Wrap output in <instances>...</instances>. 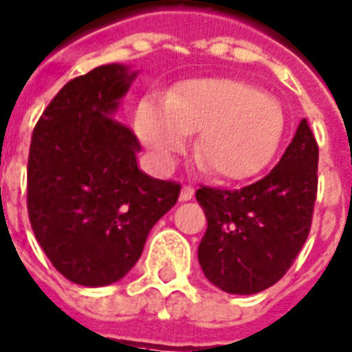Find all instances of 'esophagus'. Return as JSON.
I'll list each match as a JSON object with an SVG mask.
<instances>
[{"mask_svg":"<svg viewBox=\"0 0 352 352\" xmlns=\"http://www.w3.org/2000/svg\"><path fill=\"white\" fill-rule=\"evenodd\" d=\"M193 193H195V190H193L191 186H184L181 190V201H191V199H193Z\"/></svg>","mask_w":352,"mask_h":352,"instance_id":"1","label":"esophagus"}]
</instances>
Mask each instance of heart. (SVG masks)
I'll list each match as a JSON object with an SVG mask.
<instances>
[{"label": "heart", "mask_w": 352, "mask_h": 352, "mask_svg": "<svg viewBox=\"0 0 352 352\" xmlns=\"http://www.w3.org/2000/svg\"><path fill=\"white\" fill-rule=\"evenodd\" d=\"M137 131L157 166L168 168L197 133L195 155L211 173L241 181L267 166L278 148L284 117L258 88L233 79H191L166 102L144 99Z\"/></svg>", "instance_id": "b5f03b06"}]
</instances>
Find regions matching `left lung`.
<instances>
[{
	"label": "left lung",
	"instance_id": "8db88e82",
	"mask_svg": "<svg viewBox=\"0 0 352 352\" xmlns=\"http://www.w3.org/2000/svg\"><path fill=\"white\" fill-rule=\"evenodd\" d=\"M316 170L318 144L302 119L264 179L241 190H197L208 219L199 264L211 284L231 295H255L287 273L309 235Z\"/></svg>",
	"mask_w": 352,
	"mask_h": 352
}]
</instances>
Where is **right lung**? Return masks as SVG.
I'll return each instance as SVG.
<instances>
[{"instance_id":"right-lung-1","label":"right lung","mask_w":352,"mask_h":352,"mask_svg":"<svg viewBox=\"0 0 352 352\" xmlns=\"http://www.w3.org/2000/svg\"><path fill=\"white\" fill-rule=\"evenodd\" d=\"M135 77L117 63L94 68L68 81L34 128L28 219L45 255L74 284L121 280L181 193L177 182L139 170L141 144L116 119Z\"/></svg>"}]
</instances>
